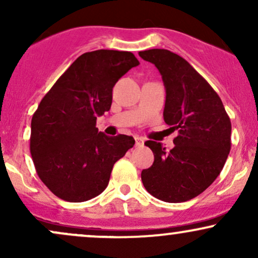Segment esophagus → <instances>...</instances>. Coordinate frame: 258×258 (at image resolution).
<instances>
[{
    "mask_svg": "<svg viewBox=\"0 0 258 258\" xmlns=\"http://www.w3.org/2000/svg\"><path fill=\"white\" fill-rule=\"evenodd\" d=\"M135 141H136V146L137 147H142L144 144V139L141 137H136Z\"/></svg>",
    "mask_w": 258,
    "mask_h": 258,
    "instance_id": "1",
    "label": "esophagus"
}]
</instances>
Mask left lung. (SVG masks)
Segmentation results:
<instances>
[{
	"label": "left lung",
	"mask_w": 258,
	"mask_h": 258,
	"mask_svg": "<svg viewBox=\"0 0 258 258\" xmlns=\"http://www.w3.org/2000/svg\"><path fill=\"white\" fill-rule=\"evenodd\" d=\"M139 57L158 68L166 90L164 120L177 131L170 152L147 141L153 165L142 171L144 188L166 203H183L214 183L230 152L232 123L214 88L185 59L167 49H148Z\"/></svg>",
	"instance_id": "8db88e82"
}]
</instances>
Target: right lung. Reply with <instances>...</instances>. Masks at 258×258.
I'll list each match as a JSON object with an SVG mask.
<instances>
[{
  "mask_svg": "<svg viewBox=\"0 0 258 258\" xmlns=\"http://www.w3.org/2000/svg\"><path fill=\"white\" fill-rule=\"evenodd\" d=\"M139 64L131 52L98 49L76 59L46 93L31 120L30 153L36 172L55 197L82 203L102 193L115 162L133 147L126 135L98 132L112 87Z\"/></svg>",
  "mask_w": 258,
  "mask_h": 258,
  "instance_id": "add662e5",
  "label": "right lung"
}]
</instances>
